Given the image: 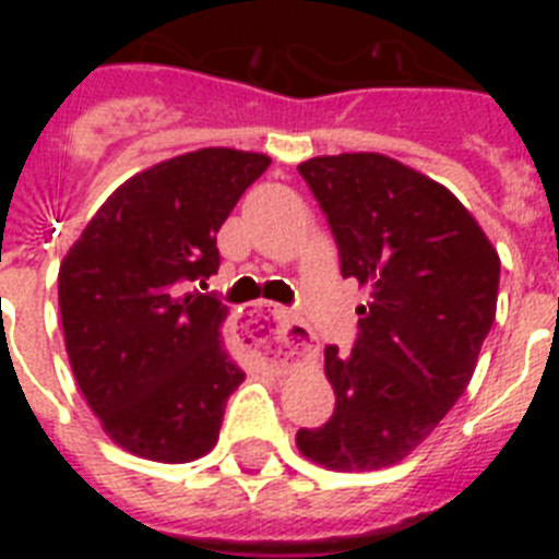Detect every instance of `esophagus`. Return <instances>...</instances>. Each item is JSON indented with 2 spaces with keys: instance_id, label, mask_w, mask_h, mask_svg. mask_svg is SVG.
<instances>
[{
  "instance_id": "1",
  "label": "esophagus",
  "mask_w": 559,
  "mask_h": 559,
  "mask_svg": "<svg viewBox=\"0 0 559 559\" xmlns=\"http://www.w3.org/2000/svg\"><path fill=\"white\" fill-rule=\"evenodd\" d=\"M240 338L251 349H260V353L280 360L302 358V355L313 353V335L305 328L302 319H296L290 310L269 302H257L243 310Z\"/></svg>"
}]
</instances>
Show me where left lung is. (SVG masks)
<instances>
[{
    "label": "left lung",
    "instance_id": "1",
    "mask_svg": "<svg viewBox=\"0 0 559 559\" xmlns=\"http://www.w3.org/2000/svg\"><path fill=\"white\" fill-rule=\"evenodd\" d=\"M338 246L341 276L369 288L349 353L324 347L333 417L296 445L330 471H378L439 426L496 322L501 263L453 192L380 153L299 165Z\"/></svg>",
    "mask_w": 559,
    "mask_h": 559
}]
</instances>
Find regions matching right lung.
Returning a JSON list of instances; mask_svg holds the SVG:
<instances>
[{"mask_svg": "<svg viewBox=\"0 0 559 559\" xmlns=\"http://www.w3.org/2000/svg\"><path fill=\"white\" fill-rule=\"evenodd\" d=\"M271 165L204 147L128 179L88 221L58 271L72 372L108 437L181 464L218 442L243 369L221 341L224 305L190 290L218 274V229Z\"/></svg>", "mask_w": 559, "mask_h": 559, "instance_id": "right-lung-1", "label": "right lung"}]
</instances>
